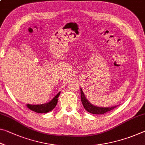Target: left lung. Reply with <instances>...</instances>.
Masks as SVG:
<instances>
[{
	"label": "left lung",
	"instance_id": "left-lung-1",
	"mask_svg": "<svg viewBox=\"0 0 145 145\" xmlns=\"http://www.w3.org/2000/svg\"><path fill=\"white\" fill-rule=\"evenodd\" d=\"M81 98L82 105L84 108V109L88 112L89 113L93 114H104L108 112L111 111L112 110L114 109L115 108L117 107V106H114L112 107H99L94 106L91 104L84 95V93L82 91V89L81 88Z\"/></svg>",
	"mask_w": 145,
	"mask_h": 145
}]
</instances>
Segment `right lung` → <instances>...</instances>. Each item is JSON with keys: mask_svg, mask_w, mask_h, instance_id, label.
I'll return each instance as SVG.
<instances>
[{"mask_svg": "<svg viewBox=\"0 0 145 145\" xmlns=\"http://www.w3.org/2000/svg\"><path fill=\"white\" fill-rule=\"evenodd\" d=\"M61 92H59L55 97L53 98V99L49 103H45L42 105H27V107L29 109L33 112H35L37 113H48L54 108L57 104L58 101V97L60 95Z\"/></svg>", "mask_w": 145, "mask_h": 145, "instance_id": "obj_1", "label": "right lung"}]
</instances>
